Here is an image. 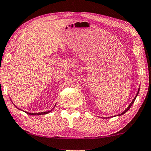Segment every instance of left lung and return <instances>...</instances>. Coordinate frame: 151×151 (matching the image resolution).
Returning <instances> with one entry per match:
<instances>
[{
	"label": "left lung",
	"instance_id": "obj_1",
	"mask_svg": "<svg viewBox=\"0 0 151 151\" xmlns=\"http://www.w3.org/2000/svg\"><path fill=\"white\" fill-rule=\"evenodd\" d=\"M139 90H138V91H137V93L136 96H135V98H134V99H133V101H132V102H131V103H130V105H129V107H127V109H125L124 111H123V112H122V113H121V114H118V115H117V116H121V115H123V114H125V113H126V112H127V111H128V110H129V109H130V108H131V106H132V105H133V103H134V101H135V99H136V97H137V94H138V93H139Z\"/></svg>",
	"mask_w": 151,
	"mask_h": 151
}]
</instances>
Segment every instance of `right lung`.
Wrapping results in <instances>:
<instances>
[{
	"mask_svg": "<svg viewBox=\"0 0 151 151\" xmlns=\"http://www.w3.org/2000/svg\"><path fill=\"white\" fill-rule=\"evenodd\" d=\"M56 105H55V107ZM55 107H54V108H55ZM16 107H17L16 106ZM52 111V109L51 110H50V111H45V112H40V113H29V112H26L27 114H29V115H33V116H39V115H44V114H48L49 113V112H50Z\"/></svg>",
	"mask_w": 151,
	"mask_h": 151,
	"instance_id": "add662e5",
	"label": "right lung"
}]
</instances>
